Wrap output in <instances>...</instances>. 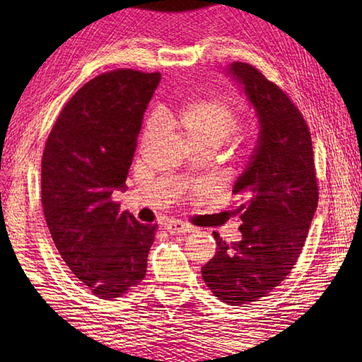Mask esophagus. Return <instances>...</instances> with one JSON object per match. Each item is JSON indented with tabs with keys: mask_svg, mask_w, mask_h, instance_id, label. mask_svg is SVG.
Masks as SVG:
<instances>
[{
	"mask_svg": "<svg viewBox=\"0 0 362 362\" xmlns=\"http://www.w3.org/2000/svg\"><path fill=\"white\" fill-rule=\"evenodd\" d=\"M165 228H166V232H169L171 235H175V233H188V232H191V230H193V227L183 224V222H180V221H171V222H168V224L165 226Z\"/></svg>",
	"mask_w": 362,
	"mask_h": 362,
	"instance_id": "esophagus-1",
	"label": "esophagus"
}]
</instances>
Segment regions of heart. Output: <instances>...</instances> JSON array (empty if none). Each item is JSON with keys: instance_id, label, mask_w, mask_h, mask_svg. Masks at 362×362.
I'll list each match as a JSON object with an SVG mask.
<instances>
[{"instance_id": "obj_1", "label": "heart", "mask_w": 362, "mask_h": 362, "mask_svg": "<svg viewBox=\"0 0 362 362\" xmlns=\"http://www.w3.org/2000/svg\"><path fill=\"white\" fill-rule=\"evenodd\" d=\"M179 126L185 130L193 146H221L240 124V110L226 98L196 99L179 112ZM160 129V115L153 112L143 129L141 143L148 144Z\"/></svg>"}]
</instances>
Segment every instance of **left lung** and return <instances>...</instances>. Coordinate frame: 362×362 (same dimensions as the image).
Segmentation results:
<instances>
[{"mask_svg":"<svg viewBox=\"0 0 362 362\" xmlns=\"http://www.w3.org/2000/svg\"><path fill=\"white\" fill-rule=\"evenodd\" d=\"M228 70L255 107L259 134L233 187L243 196L233 211L243 240L227 244L213 232L216 255L202 267V279L222 302L241 306L271 294L297 264L319 187L310 129L294 103L255 66L233 62Z\"/></svg>","mask_w":362,"mask_h":362,"instance_id":"1","label":"left lung"}]
</instances>
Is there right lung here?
Returning <instances> with one entry per match:
<instances>
[{
  "label": "right lung",
  "instance_id": "right-lung-1",
  "mask_svg": "<svg viewBox=\"0 0 362 362\" xmlns=\"http://www.w3.org/2000/svg\"><path fill=\"white\" fill-rule=\"evenodd\" d=\"M160 73L118 68L96 76L65 104L42 157V206L60 257L99 298L140 283L157 224L119 211L143 113Z\"/></svg>",
  "mask_w": 362,
  "mask_h": 362
}]
</instances>
